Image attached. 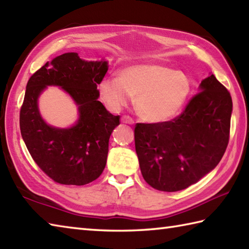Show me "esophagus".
I'll use <instances>...</instances> for the list:
<instances>
[{"instance_id": "esophagus-1", "label": "esophagus", "mask_w": 249, "mask_h": 249, "mask_svg": "<svg viewBox=\"0 0 249 249\" xmlns=\"http://www.w3.org/2000/svg\"><path fill=\"white\" fill-rule=\"evenodd\" d=\"M122 123H125V124H134V120L130 118L128 115H123L122 116Z\"/></svg>"}]
</instances>
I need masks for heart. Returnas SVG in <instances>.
<instances>
[{"label": "heart", "instance_id": "b5f03b06", "mask_svg": "<svg viewBox=\"0 0 249 249\" xmlns=\"http://www.w3.org/2000/svg\"><path fill=\"white\" fill-rule=\"evenodd\" d=\"M191 90V82L181 71L160 63H141L122 69L99 84L102 100L111 110L127 106L135 97L139 115L150 123H162L176 116Z\"/></svg>", "mask_w": 249, "mask_h": 249}]
</instances>
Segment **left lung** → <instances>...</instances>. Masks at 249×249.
I'll list each match as a JSON object with an SVG mask.
<instances>
[{
  "mask_svg": "<svg viewBox=\"0 0 249 249\" xmlns=\"http://www.w3.org/2000/svg\"><path fill=\"white\" fill-rule=\"evenodd\" d=\"M231 113L230 92L211 74L177 118L136 124V153L147 183L176 192L212 172L228 147Z\"/></svg>",
  "mask_w": 249,
  "mask_h": 249,
  "instance_id": "left-lung-1",
  "label": "left lung"
}]
</instances>
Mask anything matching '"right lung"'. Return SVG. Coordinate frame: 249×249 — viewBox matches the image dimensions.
<instances>
[{
	"label": "right lung",
	"instance_id": "obj_1",
	"mask_svg": "<svg viewBox=\"0 0 249 249\" xmlns=\"http://www.w3.org/2000/svg\"><path fill=\"white\" fill-rule=\"evenodd\" d=\"M108 61H86L66 53L46 62L29 79L20 109V131L34 162L53 181L84 186L104 172L112 131L120 125L98 100L97 85L108 71ZM47 86H59L75 100L79 119L69 129L48 125L37 99Z\"/></svg>",
	"mask_w": 249,
	"mask_h": 249
}]
</instances>
